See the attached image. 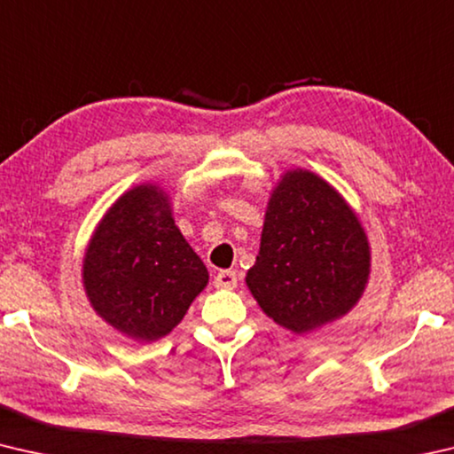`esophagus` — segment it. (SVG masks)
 <instances>
[{"label":"esophagus","mask_w":454,"mask_h":454,"mask_svg":"<svg viewBox=\"0 0 454 454\" xmlns=\"http://www.w3.org/2000/svg\"><path fill=\"white\" fill-rule=\"evenodd\" d=\"M238 276L234 270H220L214 278V286L216 288H236Z\"/></svg>","instance_id":"1"}]
</instances>
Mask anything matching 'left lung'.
<instances>
[{
    "instance_id": "left-lung-1",
    "label": "left lung",
    "mask_w": 454,
    "mask_h": 454,
    "mask_svg": "<svg viewBox=\"0 0 454 454\" xmlns=\"http://www.w3.org/2000/svg\"><path fill=\"white\" fill-rule=\"evenodd\" d=\"M368 266V242L355 212L318 176L294 170L270 198L246 284L268 317L302 334L356 304Z\"/></svg>"
}]
</instances>
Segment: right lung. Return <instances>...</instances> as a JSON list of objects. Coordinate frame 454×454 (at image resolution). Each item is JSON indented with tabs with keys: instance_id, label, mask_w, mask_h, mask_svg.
<instances>
[{
	"instance_id": "obj_1",
	"label": "right lung",
	"mask_w": 454,
	"mask_h": 454,
	"mask_svg": "<svg viewBox=\"0 0 454 454\" xmlns=\"http://www.w3.org/2000/svg\"><path fill=\"white\" fill-rule=\"evenodd\" d=\"M206 282L208 270L156 186H137L112 206L83 260L91 306L137 340L170 333Z\"/></svg>"
}]
</instances>
